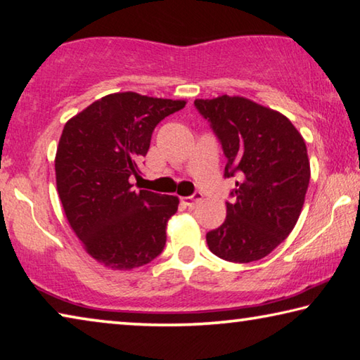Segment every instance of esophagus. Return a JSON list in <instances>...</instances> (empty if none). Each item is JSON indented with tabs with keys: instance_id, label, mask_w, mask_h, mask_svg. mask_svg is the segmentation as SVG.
Masks as SVG:
<instances>
[{
	"instance_id": "34e87169",
	"label": "esophagus",
	"mask_w": 360,
	"mask_h": 360,
	"mask_svg": "<svg viewBox=\"0 0 360 360\" xmlns=\"http://www.w3.org/2000/svg\"><path fill=\"white\" fill-rule=\"evenodd\" d=\"M181 202L186 206H188V208H193V206H197L200 202H202V193H193L192 197H182Z\"/></svg>"
}]
</instances>
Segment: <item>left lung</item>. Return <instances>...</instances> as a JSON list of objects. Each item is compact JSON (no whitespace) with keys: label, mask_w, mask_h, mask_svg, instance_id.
<instances>
[{"label":"left lung","mask_w":360,"mask_h":360,"mask_svg":"<svg viewBox=\"0 0 360 360\" xmlns=\"http://www.w3.org/2000/svg\"><path fill=\"white\" fill-rule=\"evenodd\" d=\"M222 144L225 178L238 176L227 217L206 233L212 254L235 264L264 259L288 238L308 191L303 136L284 114L245 96L195 100Z\"/></svg>","instance_id":"8db88e82"}]
</instances>
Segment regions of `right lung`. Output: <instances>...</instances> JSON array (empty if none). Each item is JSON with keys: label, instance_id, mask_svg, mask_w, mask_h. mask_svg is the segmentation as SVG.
Instances as JSON below:
<instances>
[{"label": "right lung", "instance_id": "obj_1", "mask_svg": "<svg viewBox=\"0 0 360 360\" xmlns=\"http://www.w3.org/2000/svg\"><path fill=\"white\" fill-rule=\"evenodd\" d=\"M186 100L135 92L103 96L65 124L56 154L60 202L90 257L111 270L154 260L167 241V224L179 198L133 191L152 131Z\"/></svg>", "mask_w": 360, "mask_h": 360}]
</instances>
